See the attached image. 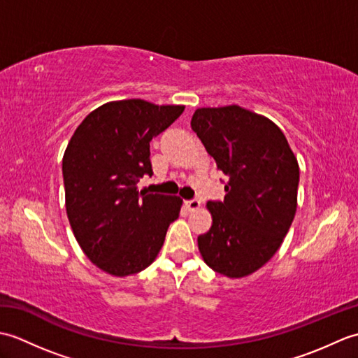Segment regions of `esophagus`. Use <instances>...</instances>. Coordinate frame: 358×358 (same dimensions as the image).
Here are the masks:
<instances>
[{"label": "esophagus", "instance_id": "34e87169", "mask_svg": "<svg viewBox=\"0 0 358 358\" xmlns=\"http://www.w3.org/2000/svg\"><path fill=\"white\" fill-rule=\"evenodd\" d=\"M186 206H187L189 210H195V209H199V208L201 206V201H200L199 199L187 200V201H186Z\"/></svg>", "mask_w": 358, "mask_h": 358}]
</instances>
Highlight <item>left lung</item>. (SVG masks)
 Here are the masks:
<instances>
[{
  "instance_id": "left-lung-1",
  "label": "left lung",
  "mask_w": 358,
  "mask_h": 358,
  "mask_svg": "<svg viewBox=\"0 0 358 358\" xmlns=\"http://www.w3.org/2000/svg\"><path fill=\"white\" fill-rule=\"evenodd\" d=\"M192 131L229 177L223 201H208L209 232L199 249L210 269L246 277L283 243L296 210L300 169L285 134L269 118L237 104L196 109Z\"/></svg>"
}]
</instances>
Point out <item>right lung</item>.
<instances>
[{"mask_svg":"<svg viewBox=\"0 0 358 358\" xmlns=\"http://www.w3.org/2000/svg\"><path fill=\"white\" fill-rule=\"evenodd\" d=\"M183 110L144 100L106 103L83 120L67 144V218L83 252L110 275L146 269L180 215V196L144 194L136 185L154 173L149 143Z\"/></svg>","mask_w":358,"mask_h":358,"instance_id":"1","label":"right lung"}]
</instances>
